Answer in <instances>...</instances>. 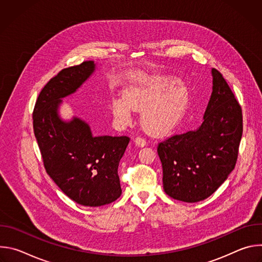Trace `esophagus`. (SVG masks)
Here are the masks:
<instances>
[{
	"mask_svg": "<svg viewBox=\"0 0 262 262\" xmlns=\"http://www.w3.org/2000/svg\"><path fill=\"white\" fill-rule=\"evenodd\" d=\"M134 143L138 146V147H144L146 146V141L140 137H137L135 140H134Z\"/></svg>",
	"mask_w": 262,
	"mask_h": 262,
	"instance_id": "34e87169",
	"label": "esophagus"
}]
</instances>
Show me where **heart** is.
Segmentation results:
<instances>
[{
	"label": "heart",
	"mask_w": 262,
	"mask_h": 262,
	"mask_svg": "<svg viewBox=\"0 0 262 262\" xmlns=\"http://www.w3.org/2000/svg\"><path fill=\"white\" fill-rule=\"evenodd\" d=\"M190 105V93L174 78L156 77L129 87L124 96L113 99L111 111L116 121L128 124L135 111L142 110L141 122L155 136L173 133L183 120Z\"/></svg>",
	"instance_id": "obj_1"
}]
</instances>
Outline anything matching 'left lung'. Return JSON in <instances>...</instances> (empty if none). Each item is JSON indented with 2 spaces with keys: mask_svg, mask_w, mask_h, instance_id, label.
<instances>
[{
  "mask_svg": "<svg viewBox=\"0 0 262 262\" xmlns=\"http://www.w3.org/2000/svg\"><path fill=\"white\" fill-rule=\"evenodd\" d=\"M212 92L202 124L159 144L164 190L194 203L213 194L233 171L243 135V114L222 74L211 68Z\"/></svg>",
  "mask_w": 262,
  "mask_h": 262,
  "instance_id": "left-lung-1",
  "label": "left lung"
}]
</instances>
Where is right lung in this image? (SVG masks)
<instances>
[{"label":"right lung","mask_w":262,"mask_h":262,"mask_svg":"<svg viewBox=\"0 0 262 262\" xmlns=\"http://www.w3.org/2000/svg\"><path fill=\"white\" fill-rule=\"evenodd\" d=\"M94 61L61 70L37 98L33 127L45 168L60 190L84 206L114 202L122 193L118 166L129 138L94 136L85 120L60 115L63 98L76 93L90 79Z\"/></svg>","instance_id":"add662e5"}]
</instances>
